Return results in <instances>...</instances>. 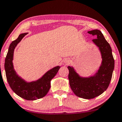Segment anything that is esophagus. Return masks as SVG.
Returning <instances> with one entry per match:
<instances>
[{
  "label": "esophagus",
  "mask_w": 122,
  "mask_h": 122,
  "mask_svg": "<svg viewBox=\"0 0 122 122\" xmlns=\"http://www.w3.org/2000/svg\"><path fill=\"white\" fill-rule=\"evenodd\" d=\"M64 63H66V64H69V63H70V60L69 59H65V60H64Z\"/></svg>",
  "instance_id": "esophagus-1"
}]
</instances>
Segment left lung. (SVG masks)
Returning a JSON list of instances; mask_svg holds the SVG:
<instances>
[{"label":"left lung","instance_id":"obj_1","mask_svg":"<svg viewBox=\"0 0 122 122\" xmlns=\"http://www.w3.org/2000/svg\"><path fill=\"white\" fill-rule=\"evenodd\" d=\"M95 36L92 42L99 48L102 62L99 69L92 76L81 77L72 66H68V79L73 92L76 96L85 99H91L100 95L109 86L114 67L112 49L100 30L88 32Z\"/></svg>","mask_w":122,"mask_h":122}]
</instances>
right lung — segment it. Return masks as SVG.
I'll list each match as a JSON object with an SVG mask.
<instances>
[{"mask_svg": "<svg viewBox=\"0 0 122 122\" xmlns=\"http://www.w3.org/2000/svg\"><path fill=\"white\" fill-rule=\"evenodd\" d=\"M27 33L20 34L19 37L10 44L5 58V70L6 79L12 91L16 95L27 100H36L43 97L50 88V81L56 76L60 66H57L45 73L41 78L36 81L27 82L18 76L14 70V52L17 45Z\"/></svg>", "mask_w": 122, "mask_h": 122, "instance_id": "right-lung-1", "label": "right lung"}]
</instances>
